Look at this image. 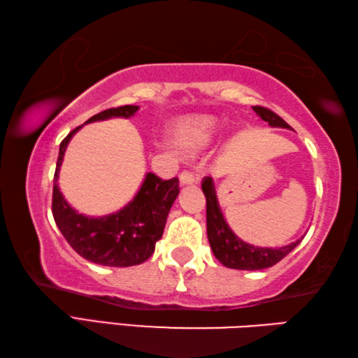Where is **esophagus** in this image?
<instances>
[{"label":"esophagus","instance_id":"esophagus-1","mask_svg":"<svg viewBox=\"0 0 358 358\" xmlns=\"http://www.w3.org/2000/svg\"><path fill=\"white\" fill-rule=\"evenodd\" d=\"M179 182L180 185H190L195 182V176H193L190 171H182L179 174Z\"/></svg>","mask_w":358,"mask_h":358}]
</instances>
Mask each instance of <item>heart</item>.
Segmentation results:
<instances>
[{
  "label": "heart",
  "instance_id": "b5f03b06",
  "mask_svg": "<svg viewBox=\"0 0 358 358\" xmlns=\"http://www.w3.org/2000/svg\"><path fill=\"white\" fill-rule=\"evenodd\" d=\"M215 135V121L210 116H190L173 125L171 143L184 155H193L209 146Z\"/></svg>",
  "mask_w": 358,
  "mask_h": 358
}]
</instances>
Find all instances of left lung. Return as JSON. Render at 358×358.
Instances as JSON below:
<instances>
[{
	"instance_id": "obj_1",
	"label": "left lung",
	"mask_w": 358,
	"mask_h": 358,
	"mask_svg": "<svg viewBox=\"0 0 358 358\" xmlns=\"http://www.w3.org/2000/svg\"><path fill=\"white\" fill-rule=\"evenodd\" d=\"M256 115L262 121L268 122L271 127H283L291 129V125L283 121L272 110L264 106H253ZM203 193L206 196V222H208V239L210 243L212 252L215 258L223 266L229 268H239V271H261V268L272 267L289 255L296 248L302 239L289 243V245L280 248H267V247H255L239 239L233 229L228 227L227 220L222 214L218 199L215 195V187L212 178L203 179Z\"/></svg>"
}]
</instances>
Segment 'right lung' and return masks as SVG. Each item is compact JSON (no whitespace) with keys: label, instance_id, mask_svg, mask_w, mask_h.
Here are the masks:
<instances>
[{"label":"right lung","instance_id":"right-lung-1","mask_svg":"<svg viewBox=\"0 0 358 358\" xmlns=\"http://www.w3.org/2000/svg\"><path fill=\"white\" fill-rule=\"evenodd\" d=\"M140 106L124 105L100 111L87 122L105 121L110 117H130ZM80 127L72 130L59 144L58 163L55 171L52 212L56 224L75 252L81 258L100 266L129 267L141 264L150 258L155 242L160 241L166 217L174 199L179 195L178 178L162 180L148 173L140 190L121 210L103 217H87L72 209L58 187L59 168L67 144Z\"/></svg>","mask_w":358,"mask_h":358}]
</instances>
